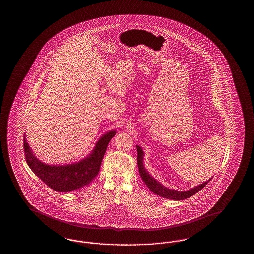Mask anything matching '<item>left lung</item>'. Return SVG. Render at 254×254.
Here are the masks:
<instances>
[{
    "label": "left lung",
    "mask_w": 254,
    "mask_h": 254,
    "mask_svg": "<svg viewBox=\"0 0 254 254\" xmlns=\"http://www.w3.org/2000/svg\"><path fill=\"white\" fill-rule=\"evenodd\" d=\"M137 148V152H138V157H137V164L139 168V173H140V177L142 179V181L144 182V184L147 185V187L151 190V191L155 194L159 195L160 197L162 198H166L170 200H181L188 199L190 197H191L192 195L196 194L197 192H199L200 190L205 187L206 184H208L211 178L205 182L204 184H200L199 186H196L195 188H192L187 191H179L175 190L168 189L166 187H164L163 185L160 184L159 182H157L156 180L152 178L150 173L146 171L145 168L143 166V151L141 150L140 146H136Z\"/></svg>",
    "instance_id": "8db88e82"
}]
</instances>
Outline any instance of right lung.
<instances>
[{
  "label": "right lung",
  "mask_w": 254,
  "mask_h": 254,
  "mask_svg": "<svg viewBox=\"0 0 254 254\" xmlns=\"http://www.w3.org/2000/svg\"><path fill=\"white\" fill-rule=\"evenodd\" d=\"M115 133L114 130H111L103 135L98 140L92 154L74 164L64 166H51L44 164L34 156L25 137L23 138L24 155L29 167L51 189L59 192L72 191L86 186L96 177L109 142Z\"/></svg>",
  "instance_id": "1"
}]
</instances>
